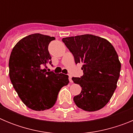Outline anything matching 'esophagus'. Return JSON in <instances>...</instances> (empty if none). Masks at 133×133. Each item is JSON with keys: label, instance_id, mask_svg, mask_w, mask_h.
<instances>
[{"label": "esophagus", "instance_id": "obj_1", "mask_svg": "<svg viewBox=\"0 0 133 133\" xmlns=\"http://www.w3.org/2000/svg\"><path fill=\"white\" fill-rule=\"evenodd\" d=\"M69 81H70V83H72V77L70 76V75H69Z\"/></svg>", "mask_w": 133, "mask_h": 133}]
</instances>
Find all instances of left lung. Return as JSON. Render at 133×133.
Instances as JSON below:
<instances>
[{"instance_id": "obj_1", "label": "left lung", "mask_w": 133, "mask_h": 133, "mask_svg": "<svg viewBox=\"0 0 133 133\" xmlns=\"http://www.w3.org/2000/svg\"><path fill=\"white\" fill-rule=\"evenodd\" d=\"M73 55L75 63H83L84 75L73 77L75 84L82 87L74 97L80 109L92 112L104 107L117 88L121 64L113 46L105 38L92 35H83L63 38Z\"/></svg>"}]
</instances>
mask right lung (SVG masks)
<instances>
[{"instance_id":"add662e5","label":"right lung","mask_w":133,"mask_h":133,"mask_svg":"<svg viewBox=\"0 0 133 133\" xmlns=\"http://www.w3.org/2000/svg\"><path fill=\"white\" fill-rule=\"evenodd\" d=\"M53 36L32 34L20 40L9 58V77L24 104L32 110L49 109L56 103L58 92L69 83V76L49 71L48 50Z\"/></svg>"}]
</instances>
